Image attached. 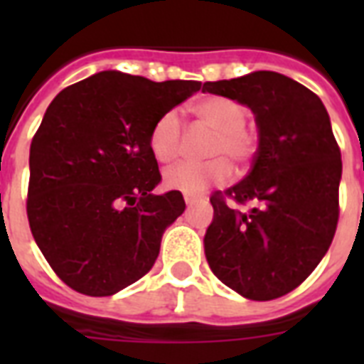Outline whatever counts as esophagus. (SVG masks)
Returning a JSON list of instances; mask_svg holds the SVG:
<instances>
[{"mask_svg": "<svg viewBox=\"0 0 364 364\" xmlns=\"http://www.w3.org/2000/svg\"><path fill=\"white\" fill-rule=\"evenodd\" d=\"M204 196H198V194H185V202H187V205H193L194 202H198V200H202Z\"/></svg>", "mask_w": 364, "mask_h": 364, "instance_id": "esophagus-1", "label": "esophagus"}]
</instances>
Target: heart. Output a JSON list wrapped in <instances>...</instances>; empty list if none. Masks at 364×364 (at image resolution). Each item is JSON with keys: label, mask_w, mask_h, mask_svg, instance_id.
Here are the masks:
<instances>
[{"label": "heart", "mask_w": 364, "mask_h": 364, "mask_svg": "<svg viewBox=\"0 0 364 364\" xmlns=\"http://www.w3.org/2000/svg\"><path fill=\"white\" fill-rule=\"evenodd\" d=\"M188 113L202 126L213 130L205 154L215 159L205 162H183L164 173V185L170 191L185 194L202 193L210 185H223L232 176L234 164L245 166L259 149V136L249 128L245 105L225 96H202L188 104ZM149 149L160 164H170L181 151V122L173 111L154 121L149 132Z\"/></svg>", "instance_id": "b5f03b06"}]
</instances>
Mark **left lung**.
<instances>
[{
	"label": "left lung",
	"mask_w": 364,
	"mask_h": 364,
	"mask_svg": "<svg viewBox=\"0 0 364 364\" xmlns=\"http://www.w3.org/2000/svg\"><path fill=\"white\" fill-rule=\"evenodd\" d=\"M202 92L247 105L259 128L251 171L210 198L208 264L245 299H279L316 270L338 225L342 159L328 113L310 88L276 71L204 82ZM227 198L255 208L242 214Z\"/></svg>",
	"instance_id": "1"
}]
</instances>
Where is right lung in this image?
<instances>
[{"instance_id": "right-lung-1", "label": "right lung", "mask_w": 364, "mask_h": 364, "mask_svg": "<svg viewBox=\"0 0 364 364\" xmlns=\"http://www.w3.org/2000/svg\"><path fill=\"white\" fill-rule=\"evenodd\" d=\"M200 87L100 71L50 102L31 139L26 211L68 287L111 296L153 268L185 200L179 191L153 194L162 177L149 132Z\"/></svg>"}]
</instances>
